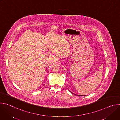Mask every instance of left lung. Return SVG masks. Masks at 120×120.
Listing matches in <instances>:
<instances>
[{
    "mask_svg": "<svg viewBox=\"0 0 120 120\" xmlns=\"http://www.w3.org/2000/svg\"><path fill=\"white\" fill-rule=\"evenodd\" d=\"M71 93H72V92H71ZM72 94H73V93H72Z\"/></svg>",
    "mask_w": 120,
    "mask_h": 120,
    "instance_id": "obj_1",
    "label": "left lung"
}]
</instances>
